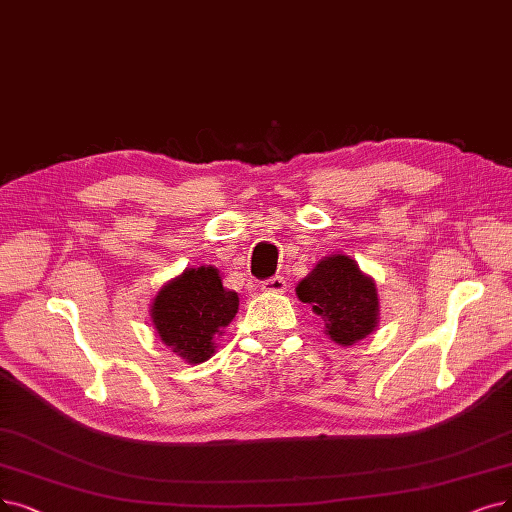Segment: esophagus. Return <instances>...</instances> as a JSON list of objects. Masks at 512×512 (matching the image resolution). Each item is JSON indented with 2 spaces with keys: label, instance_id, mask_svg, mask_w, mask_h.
Returning a JSON list of instances; mask_svg holds the SVG:
<instances>
[{
  "label": "esophagus",
  "instance_id": "esophagus-1",
  "mask_svg": "<svg viewBox=\"0 0 512 512\" xmlns=\"http://www.w3.org/2000/svg\"><path fill=\"white\" fill-rule=\"evenodd\" d=\"M262 292H273V294H283L285 292V279L283 277H271L267 281H262Z\"/></svg>",
  "mask_w": 512,
  "mask_h": 512
}]
</instances>
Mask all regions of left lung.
Instances as JSON below:
<instances>
[{"label": "left lung", "mask_w": 512, "mask_h": 512, "mask_svg": "<svg viewBox=\"0 0 512 512\" xmlns=\"http://www.w3.org/2000/svg\"><path fill=\"white\" fill-rule=\"evenodd\" d=\"M325 323V334L342 346L370 336L380 315L376 283L344 254L325 256L296 288Z\"/></svg>", "instance_id": "left-lung-1"}]
</instances>
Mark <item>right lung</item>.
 Masks as SVG:
<instances>
[{"mask_svg": "<svg viewBox=\"0 0 512 512\" xmlns=\"http://www.w3.org/2000/svg\"><path fill=\"white\" fill-rule=\"evenodd\" d=\"M239 309L235 292L222 288L218 269H187L168 281L151 304V319L161 342L187 363H203L216 351Z\"/></svg>", "mask_w": 512, "mask_h": 512, "instance_id": "1", "label": "right lung"}]
</instances>
